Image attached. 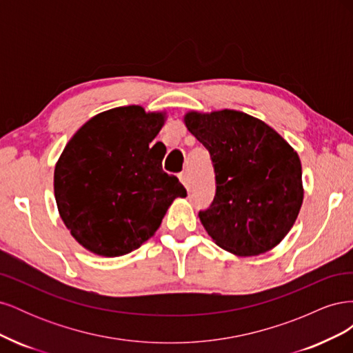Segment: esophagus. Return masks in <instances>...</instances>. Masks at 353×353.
I'll return each mask as SVG.
<instances>
[{"instance_id": "1", "label": "esophagus", "mask_w": 353, "mask_h": 353, "mask_svg": "<svg viewBox=\"0 0 353 353\" xmlns=\"http://www.w3.org/2000/svg\"><path fill=\"white\" fill-rule=\"evenodd\" d=\"M178 176H179V181H181V183H183L185 187H188V184H190V179H188L187 170H184V172H181Z\"/></svg>"}]
</instances>
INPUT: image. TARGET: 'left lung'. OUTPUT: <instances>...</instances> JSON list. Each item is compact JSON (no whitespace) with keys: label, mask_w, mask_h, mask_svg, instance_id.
<instances>
[{"label":"left lung","mask_w":353,"mask_h":353,"mask_svg":"<svg viewBox=\"0 0 353 353\" xmlns=\"http://www.w3.org/2000/svg\"><path fill=\"white\" fill-rule=\"evenodd\" d=\"M184 122L215 169V197L199 212L212 240L237 256L274 249L303 201L302 165L293 147L270 125L237 110L188 112Z\"/></svg>","instance_id":"1"}]
</instances>
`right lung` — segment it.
<instances>
[{
	"label": "right lung",
	"mask_w": 353,
	"mask_h": 353,
	"mask_svg": "<svg viewBox=\"0 0 353 353\" xmlns=\"http://www.w3.org/2000/svg\"><path fill=\"white\" fill-rule=\"evenodd\" d=\"M163 123L162 112L125 105L95 114L66 144L54 196L63 222L87 250L114 258L138 249L172 201L187 196L148 147Z\"/></svg>",
	"instance_id": "right-lung-1"
}]
</instances>
